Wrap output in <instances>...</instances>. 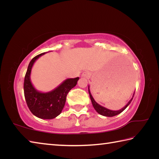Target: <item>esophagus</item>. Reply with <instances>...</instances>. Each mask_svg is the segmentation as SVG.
I'll return each mask as SVG.
<instances>
[{"label":"esophagus","instance_id":"34e87169","mask_svg":"<svg viewBox=\"0 0 159 159\" xmlns=\"http://www.w3.org/2000/svg\"><path fill=\"white\" fill-rule=\"evenodd\" d=\"M90 76V74L89 72H88V71H85L82 74V76L85 77V78H89Z\"/></svg>","mask_w":159,"mask_h":159}]
</instances>
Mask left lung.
Listing matches in <instances>:
<instances>
[{
    "label": "left lung",
    "instance_id": "1",
    "mask_svg": "<svg viewBox=\"0 0 159 159\" xmlns=\"http://www.w3.org/2000/svg\"><path fill=\"white\" fill-rule=\"evenodd\" d=\"M88 92H89L90 98V99H91V102H92L93 106L94 107V109L96 110V111L100 115L104 116H108V117L114 116H116L118 114H119L122 111H124V110L126 108H127V107L129 105V104H130V102H132V100H133V96H134V93L133 98H131L130 100L128 102V104H126V105L124 107H123V108H122L121 109H120V110H118V111H113V110H110L109 109H107V108H105V107L99 105L98 103H97L95 99H94V98H93L92 95H91V93L90 91V86H88Z\"/></svg>",
    "mask_w": 159,
    "mask_h": 159
}]
</instances>
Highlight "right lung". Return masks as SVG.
<instances>
[{
  "label": "right lung",
  "instance_id": "1",
  "mask_svg": "<svg viewBox=\"0 0 159 159\" xmlns=\"http://www.w3.org/2000/svg\"><path fill=\"white\" fill-rule=\"evenodd\" d=\"M45 54L36 56L29 63L25 78L24 92L26 104L32 114L42 119H52L61 114L67 94L76 85L79 78L67 79L50 92L42 93L37 90L31 81V69L35 61Z\"/></svg>",
  "mask_w": 159,
  "mask_h": 159
}]
</instances>
